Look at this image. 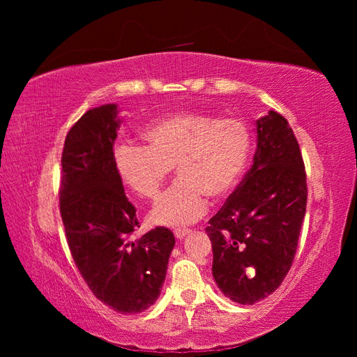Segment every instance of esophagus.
<instances>
[{"label":"esophagus","instance_id":"obj_1","mask_svg":"<svg viewBox=\"0 0 357 357\" xmlns=\"http://www.w3.org/2000/svg\"><path fill=\"white\" fill-rule=\"evenodd\" d=\"M189 234H190V229H183V228L174 229V235H176L177 240H183V238H185V236L189 235Z\"/></svg>","mask_w":357,"mask_h":357}]
</instances>
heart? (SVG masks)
<instances>
[{
	"mask_svg": "<svg viewBox=\"0 0 357 357\" xmlns=\"http://www.w3.org/2000/svg\"><path fill=\"white\" fill-rule=\"evenodd\" d=\"M147 146L125 143L114 152L116 168L139 197L153 199L176 167L178 180L150 211L159 226H185L236 186L250 155L248 126L235 117L181 112L159 119L144 131Z\"/></svg>",
	"mask_w": 357,
	"mask_h": 357,
	"instance_id": "b5f03b06",
	"label": "heart"
}]
</instances>
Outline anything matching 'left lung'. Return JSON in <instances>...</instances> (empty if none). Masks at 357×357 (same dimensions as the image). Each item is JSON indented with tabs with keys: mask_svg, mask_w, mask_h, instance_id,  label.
Returning a JSON list of instances; mask_svg holds the SVG:
<instances>
[{
	"mask_svg": "<svg viewBox=\"0 0 357 357\" xmlns=\"http://www.w3.org/2000/svg\"><path fill=\"white\" fill-rule=\"evenodd\" d=\"M253 165L210 219L213 277L241 305L271 295L294 262L307 208V177L286 119L268 112L256 121Z\"/></svg>",
	"mask_w": 357,
	"mask_h": 357,
	"instance_id": "8db88e82",
	"label": "left lung"
}]
</instances>
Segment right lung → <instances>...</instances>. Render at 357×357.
<instances>
[{
  "label": "right lung",
  "instance_id": "add662e5",
  "mask_svg": "<svg viewBox=\"0 0 357 357\" xmlns=\"http://www.w3.org/2000/svg\"><path fill=\"white\" fill-rule=\"evenodd\" d=\"M122 121L116 104L86 112L62 152L61 218L73 259L92 294L122 314L152 307L165 282L176 238L167 228L132 240L139 228L116 168L113 146Z\"/></svg>",
  "mask_w": 357,
  "mask_h": 357
}]
</instances>
